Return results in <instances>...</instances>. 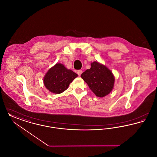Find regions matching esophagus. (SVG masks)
<instances>
[{
  "mask_svg": "<svg viewBox=\"0 0 157 157\" xmlns=\"http://www.w3.org/2000/svg\"><path fill=\"white\" fill-rule=\"evenodd\" d=\"M82 70H79V71H77V74H78L79 76H81V75L82 74Z\"/></svg>",
  "mask_w": 157,
  "mask_h": 157,
  "instance_id": "obj_1",
  "label": "esophagus"
}]
</instances>
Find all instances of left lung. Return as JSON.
I'll list each match as a JSON object with an SVG mask.
<instances>
[{"label":"left lung","mask_w":157,"mask_h":157,"mask_svg":"<svg viewBox=\"0 0 157 157\" xmlns=\"http://www.w3.org/2000/svg\"><path fill=\"white\" fill-rule=\"evenodd\" d=\"M81 76L98 97H104L113 88L115 77L112 71L97 61L92 62L90 68L83 72Z\"/></svg>","instance_id":"8db88e82"}]
</instances>
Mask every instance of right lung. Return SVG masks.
<instances>
[{"label":"right lung","instance_id":"add662e5","mask_svg":"<svg viewBox=\"0 0 157 157\" xmlns=\"http://www.w3.org/2000/svg\"><path fill=\"white\" fill-rule=\"evenodd\" d=\"M78 75L62 63H57L51 67L44 77L46 88L53 94H59L67 90Z\"/></svg>","mask_w":157,"mask_h":157}]
</instances>
